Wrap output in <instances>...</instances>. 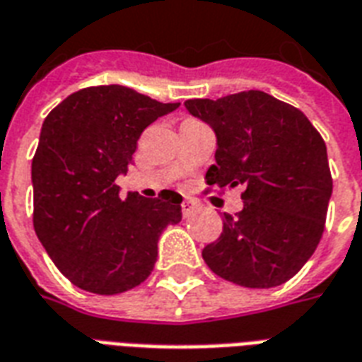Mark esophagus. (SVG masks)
Segmentation results:
<instances>
[{
    "label": "esophagus",
    "instance_id": "1",
    "mask_svg": "<svg viewBox=\"0 0 362 362\" xmlns=\"http://www.w3.org/2000/svg\"><path fill=\"white\" fill-rule=\"evenodd\" d=\"M195 209H197V205H195L193 201H184V203H182V214H184V218L192 216L193 212H195Z\"/></svg>",
    "mask_w": 362,
    "mask_h": 362
}]
</instances>
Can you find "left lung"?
Wrapping results in <instances>:
<instances>
[{"label": "left lung", "mask_w": 362, "mask_h": 362, "mask_svg": "<svg viewBox=\"0 0 362 362\" xmlns=\"http://www.w3.org/2000/svg\"><path fill=\"white\" fill-rule=\"evenodd\" d=\"M184 104L216 132V165L206 170V184L245 187L243 211L224 214L203 260L218 277L247 288L283 285L325 231L332 195L325 140L298 107L264 90Z\"/></svg>", "instance_id": "1"}]
</instances>
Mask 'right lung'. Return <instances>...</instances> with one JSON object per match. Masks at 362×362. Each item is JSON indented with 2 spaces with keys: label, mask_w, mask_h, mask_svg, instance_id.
Listing matches in <instances>:
<instances>
[{
  "label": "right lung",
  "mask_w": 362,
  "mask_h": 362,
  "mask_svg": "<svg viewBox=\"0 0 362 362\" xmlns=\"http://www.w3.org/2000/svg\"><path fill=\"white\" fill-rule=\"evenodd\" d=\"M180 102L163 104L121 85L87 87L51 110L32 159L34 230L60 273L95 294L150 277L157 241L182 220V195L119 197L140 134Z\"/></svg>",
  "instance_id": "add662e5"
}]
</instances>
